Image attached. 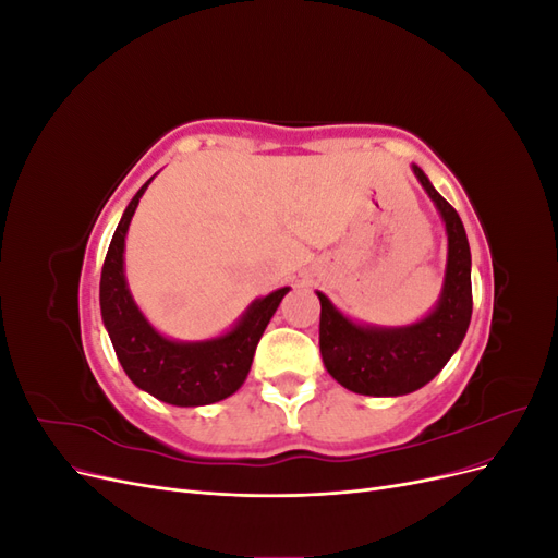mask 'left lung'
Instances as JSON below:
<instances>
[{"instance_id": "8db88e82", "label": "left lung", "mask_w": 558, "mask_h": 558, "mask_svg": "<svg viewBox=\"0 0 558 558\" xmlns=\"http://www.w3.org/2000/svg\"><path fill=\"white\" fill-rule=\"evenodd\" d=\"M412 172L424 185L447 232V265L435 307L408 326L361 324L320 300L318 347L328 375L359 396L393 398L426 386L459 351L472 316L470 244L461 216L433 189L418 165Z\"/></svg>"}]
</instances>
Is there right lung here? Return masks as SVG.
<instances>
[{
    "label": "right lung",
    "mask_w": 558,
    "mask_h": 558,
    "mask_svg": "<svg viewBox=\"0 0 558 558\" xmlns=\"http://www.w3.org/2000/svg\"><path fill=\"white\" fill-rule=\"evenodd\" d=\"M150 181L154 177L130 199L113 232L99 279V310L118 363L134 386L177 408H202L240 391L269 318L291 286L256 298L226 332L209 340L183 342L162 335L134 302L125 279V238Z\"/></svg>",
    "instance_id": "obj_1"
}]
</instances>
